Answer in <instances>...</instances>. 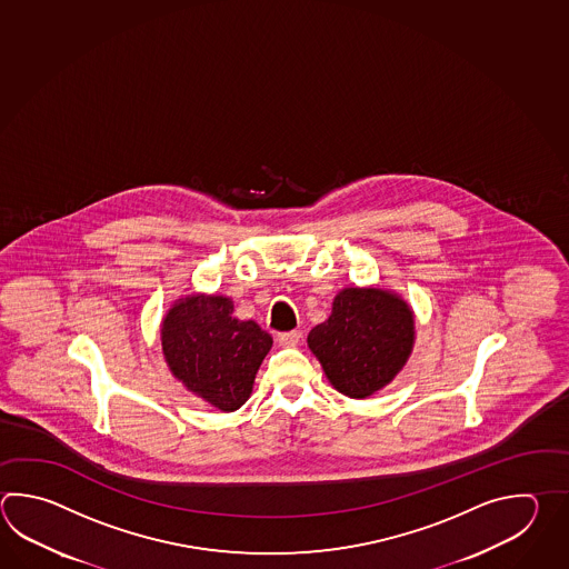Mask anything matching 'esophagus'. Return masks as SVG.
Masks as SVG:
<instances>
[{
	"label": "esophagus",
	"mask_w": 569,
	"mask_h": 569,
	"mask_svg": "<svg viewBox=\"0 0 569 569\" xmlns=\"http://www.w3.org/2000/svg\"><path fill=\"white\" fill-rule=\"evenodd\" d=\"M300 340H302L300 330H290V332H279L278 335L279 345L286 348L298 347Z\"/></svg>",
	"instance_id": "obj_1"
}]
</instances>
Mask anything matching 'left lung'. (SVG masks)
<instances>
[{
	"label": "left lung",
	"instance_id": "left-lung-1",
	"mask_svg": "<svg viewBox=\"0 0 569 569\" xmlns=\"http://www.w3.org/2000/svg\"><path fill=\"white\" fill-rule=\"evenodd\" d=\"M413 340L416 322L406 300L379 288H345L328 320L310 330L308 347L337 391L365 399L393 381Z\"/></svg>",
	"mask_w": 569,
	"mask_h": 569
}]
</instances>
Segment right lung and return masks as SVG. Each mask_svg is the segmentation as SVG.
<instances>
[{
  "label": "right lung",
  "instance_id": "obj_1",
  "mask_svg": "<svg viewBox=\"0 0 569 569\" xmlns=\"http://www.w3.org/2000/svg\"><path fill=\"white\" fill-rule=\"evenodd\" d=\"M273 338L232 316L231 298L192 293L162 322L163 359L188 391L221 411H237L253 391Z\"/></svg>",
  "mask_w": 569,
  "mask_h": 569
}]
</instances>
